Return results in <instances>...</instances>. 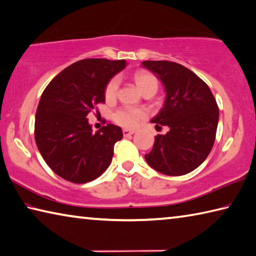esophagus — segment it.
I'll return each instance as SVG.
<instances>
[{"label":"esophagus","instance_id":"obj_1","mask_svg":"<svg viewBox=\"0 0 256 256\" xmlns=\"http://www.w3.org/2000/svg\"><path fill=\"white\" fill-rule=\"evenodd\" d=\"M136 133V131H133V130H128V128H124L123 130V136H132V134Z\"/></svg>","mask_w":256,"mask_h":256}]
</instances>
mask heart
<instances>
[{
  "label": "heart",
  "instance_id": "b5f03b06",
  "mask_svg": "<svg viewBox=\"0 0 256 256\" xmlns=\"http://www.w3.org/2000/svg\"><path fill=\"white\" fill-rule=\"evenodd\" d=\"M134 80H136V86L138 87L142 92H146V90H154L156 92L158 88V82L156 77L151 75V74L146 72H138L134 75ZM118 78H112L108 82L105 88V98L106 100H115L116 95H118ZM114 120L118 124L122 125L125 128H134L136 126L138 122L142 118H144V112L141 110H134L130 108H123L116 110L113 115Z\"/></svg>",
  "mask_w": 256,
  "mask_h": 256
}]
</instances>
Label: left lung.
I'll return each mask as SVG.
<instances>
[{"label": "left lung", "instance_id": "left-lung-1", "mask_svg": "<svg viewBox=\"0 0 256 256\" xmlns=\"http://www.w3.org/2000/svg\"><path fill=\"white\" fill-rule=\"evenodd\" d=\"M142 67L164 85V108L151 120L169 131L158 134L146 164L166 176H182L206 160L215 142L218 106L209 87L182 64L146 60Z\"/></svg>", "mask_w": 256, "mask_h": 256}]
</instances>
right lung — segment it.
Returning a JSON list of instances; mask_svg holds the SVG:
<instances>
[{"label":"right lung","mask_w":256,"mask_h":256,"mask_svg":"<svg viewBox=\"0 0 256 256\" xmlns=\"http://www.w3.org/2000/svg\"><path fill=\"white\" fill-rule=\"evenodd\" d=\"M125 67V60H80L46 87L36 108L34 138L56 174L86 184L108 168L122 128L108 124L92 133L87 115L95 105L105 103L106 85Z\"/></svg>","instance_id":"add662e5"}]
</instances>
